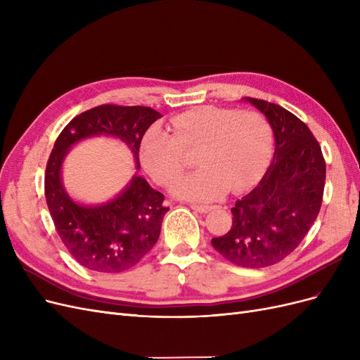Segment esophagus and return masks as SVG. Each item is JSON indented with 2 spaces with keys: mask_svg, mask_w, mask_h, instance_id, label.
I'll list each match as a JSON object with an SVG mask.
<instances>
[{
  "mask_svg": "<svg viewBox=\"0 0 360 360\" xmlns=\"http://www.w3.org/2000/svg\"><path fill=\"white\" fill-rule=\"evenodd\" d=\"M191 209H192V210H195V212H198V213H209L210 210H213V207H212V205H198V204H192V205H191Z\"/></svg>",
  "mask_w": 360,
  "mask_h": 360,
  "instance_id": "esophagus-1",
  "label": "esophagus"
}]
</instances>
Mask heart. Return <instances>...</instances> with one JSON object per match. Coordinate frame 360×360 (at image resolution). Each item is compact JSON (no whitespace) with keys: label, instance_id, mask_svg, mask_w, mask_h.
Listing matches in <instances>:
<instances>
[{"label":"heart","instance_id":"1","mask_svg":"<svg viewBox=\"0 0 360 360\" xmlns=\"http://www.w3.org/2000/svg\"><path fill=\"white\" fill-rule=\"evenodd\" d=\"M172 135L151 127L141 139L139 159L160 184L176 180L186 167L184 151L198 150L201 167L177 180L171 192L179 198L212 201L228 191L242 192L259 181L274 153V130L258 111L200 106L172 118Z\"/></svg>","mask_w":360,"mask_h":360}]
</instances>
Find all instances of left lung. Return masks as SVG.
Instances as JSON below:
<instances>
[{"instance_id": "1", "label": "left lung", "mask_w": 360, "mask_h": 360, "mask_svg": "<svg viewBox=\"0 0 360 360\" xmlns=\"http://www.w3.org/2000/svg\"><path fill=\"white\" fill-rule=\"evenodd\" d=\"M263 112L275 135V153L258 186L231 209V230L212 238L233 264L261 269L296 249L317 219L326 181L321 147L309 127L285 108L245 97Z\"/></svg>"}]
</instances>
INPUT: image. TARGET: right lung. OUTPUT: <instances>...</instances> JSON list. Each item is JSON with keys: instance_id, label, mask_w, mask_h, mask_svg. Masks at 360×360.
Segmentation results:
<instances>
[{"instance_id": "right-lung-1", "label": "right lung", "mask_w": 360, "mask_h": 360, "mask_svg": "<svg viewBox=\"0 0 360 360\" xmlns=\"http://www.w3.org/2000/svg\"><path fill=\"white\" fill-rule=\"evenodd\" d=\"M162 115L147 106L101 105L63 129L48 159L45 197L56 230L70 255L86 269L120 274L143 259L158 242L165 197L146 179L134 176L115 198L84 205L70 198L61 181V167L72 146L93 136H112L132 151L139 169V144Z\"/></svg>"}]
</instances>
